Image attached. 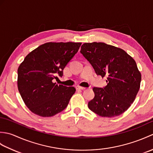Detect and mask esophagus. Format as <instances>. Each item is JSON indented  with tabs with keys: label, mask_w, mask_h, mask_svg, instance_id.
Instances as JSON below:
<instances>
[{
	"label": "esophagus",
	"mask_w": 153,
	"mask_h": 153,
	"mask_svg": "<svg viewBox=\"0 0 153 153\" xmlns=\"http://www.w3.org/2000/svg\"><path fill=\"white\" fill-rule=\"evenodd\" d=\"M85 89H86L85 87H80V86L76 87V89H77V90H85Z\"/></svg>",
	"instance_id": "obj_1"
}]
</instances>
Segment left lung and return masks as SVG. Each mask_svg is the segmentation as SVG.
<instances>
[{"mask_svg": "<svg viewBox=\"0 0 153 153\" xmlns=\"http://www.w3.org/2000/svg\"><path fill=\"white\" fill-rule=\"evenodd\" d=\"M80 53L97 75L107 77L104 88L94 87L95 97L89 108L100 116L121 115L134 102L140 88L141 75L131 56L122 48L104 43H86Z\"/></svg>", "mask_w": 153, "mask_h": 153, "instance_id": "left-lung-1", "label": "left lung"}]
</instances>
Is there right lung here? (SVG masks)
I'll list each match as a JSON object with an SVG mask.
<instances>
[{
    "instance_id": "1",
    "label": "right lung",
    "mask_w": 153,
    "mask_h": 153,
    "mask_svg": "<svg viewBox=\"0 0 153 153\" xmlns=\"http://www.w3.org/2000/svg\"><path fill=\"white\" fill-rule=\"evenodd\" d=\"M82 43H49L29 53L18 69V91L25 105L42 117H51L66 108L76 92L74 87L54 83L56 75L76 54Z\"/></svg>"
}]
</instances>
